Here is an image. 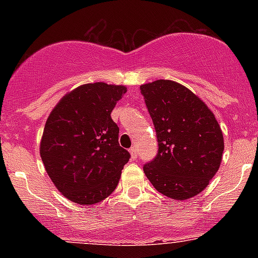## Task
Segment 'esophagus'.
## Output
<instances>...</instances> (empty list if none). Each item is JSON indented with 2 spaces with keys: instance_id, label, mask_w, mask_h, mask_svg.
Returning <instances> with one entry per match:
<instances>
[{
  "instance_id": "obj_1",
  "label": "esophagus",
  "mask_w": 258,
  "mask_h": 258,
  "mask_svg": "<svg viewBox=\"0 0 258 258\" xmlns=\"http://www.w3.org/2000/svg\"><path fill=\"white\" fill-rule=\"evenodd\" d=\"M130 153H131L132 160H136V158H137V150H136V147H131V148H130Z\"/></svg>"
}]
</instances>
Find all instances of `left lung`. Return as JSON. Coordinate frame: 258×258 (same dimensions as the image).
I'll list each match as a JSON object with an SVG mask.
<instances>
[{
  "label": "left lung",
  "instance_id": "1",
  "mask_svg": "<svg viewBox=\"0 0 258 258\" xmlns=\"http://www.w3.org/2000/svg\"><path fill=\"white\" fill-rule=\"evenodd\" d=\"M152 118L157 155L144 172L160 194L187 200L204 191L220 168L223 136L215 114L188 88L157 80L140 87Z\"/></svg>",
  "mask_w": 258,
  "mask_h": 258
}]
</instances>
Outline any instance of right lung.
I'll list each match as a JSON object with an SVG mask.
<instances>
[{
  "label": "right lung",
  "mask_w": 258,
  "mask_h": 258,
  "mask_svg": "<svg viewBox=\"0 0 258 258\" xmlns=\"http://www.w3.org/2000/svg\"><path fill=\"white\" fill-rule=\"evenodd\" d=\"M123 93L124 86L87 83L64 96L48 116L41 158L70 201L97 204L118 184L131 155L118 144L119 128L111 112Z\"/></svg>",
  "instance_id": "add662e5"
}]
</instances>
